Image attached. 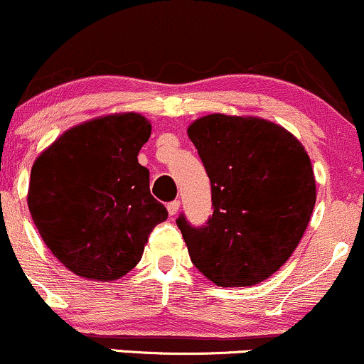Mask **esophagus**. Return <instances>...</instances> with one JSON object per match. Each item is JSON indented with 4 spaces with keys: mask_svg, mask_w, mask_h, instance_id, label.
<instances>
[{
    "mask_svg": "<svg viewBox=\"0 0 364 364\" xmlns=\"http://www.w3.org/2000/svg\"><path fill=\"white\" fill-rule=\"evenodd\" d=\"M179 205H181V202H179V200H173V202H169L168 203L169 215H176L178 210H179Z\"/></svg>",
    "mask_w": 364,
    "mask_h": 364,
    "instance_id": "obj_1",
    "label": "esophagus"
}]
</instances>
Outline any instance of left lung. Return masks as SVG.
<instances>
[{"label":"left lung","mask_w":364,"mask_h":364,"mask_svg":"<svg viewBox=\"0 0 364 364\" xmlns=\"http://www.w3.org/2000/svg\"><path fill=\"white\" fill-rule=\"evenodd\" d=\"M210 179L212 217L176 219L191 262L223 287L265 281L287 262L315 207L306 150L289 132L260 118L208 114L188 128Z\"/></svg>","instance_id":"1"}]
</instances>
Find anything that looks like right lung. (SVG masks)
Segmentation results:
<instances>
[{
	"label": "right lung",
	"mask_w": 364,
	"mask_h": 364,
	"mask_svg": "<svg viewBox=\"0 0 364 364\" xmlns=\"http://www.w3.org/2000/svg\"><path fill=\"white\" fill-rule=\"evenodd\" d=\"M150 132L136 112L104 116L63 133L32 166V220L54 257L80 277H123L168 219L136 159Z\"/></svg>",
	"instance_id": "add662e5"
}]
</instances>
